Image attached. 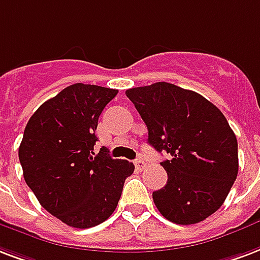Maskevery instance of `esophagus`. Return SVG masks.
<instances>
[{
  "instance_id": "obj_1",
  "label": "esophagus",
  "mask_w": 260,
  "mask_h": 260,
  "mask_svg": "<svg viewBox=\"0 0 260 260\" xmlns=\"http://www.w3.org/2000/svg\"><path fill=\"white\" fill-rule=\"evenodd\" d=\"M135 166H136V169L140 172V170H143L144 168L147 166V164H146V161H144V159L139 158V159H136V161H135Z\"/></svg>"
}]
</instances>
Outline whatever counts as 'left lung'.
<instances>
[{"label":"left lung","mask_w":260,"mask_h":260,"mask_svg":"<svg viewBox=\"0 0 260 260\" xmlns=\"http://www.w3.org/2000/svg\"><path fill=\"white\" fill-rule=\"evenodd\" d=\"M148 129V144L170 154L161 162L164 188L152 192L159 213L178 225L210 217L226 199L239 172L237 139L221 110L195 91L170 83L125 91Z\"/></svg>","instance_id":"left-lung-1"}]
</instances>
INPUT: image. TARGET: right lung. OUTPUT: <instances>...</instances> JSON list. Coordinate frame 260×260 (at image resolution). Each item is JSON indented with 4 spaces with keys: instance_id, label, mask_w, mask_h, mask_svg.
<instances>
[{
    "instance_id": "right-lung-1",
    "label": "right lung",
    "mask_w": 260,
    "mask_h": 260,
    "mask_svg": "<svg viewBox=\"0 0 260 260\" xmlns=\"http://www.w3.org/2000/svg\"><path fill=\"white\" fill-rule=\"evenodd\" d=\"M118 91L76 83L42 104L27 122L19 159L27 185L51 215L77 229L106 221L116 210L134 164L94 155L95 129Z\"/></svg>"
}]
</instances>
